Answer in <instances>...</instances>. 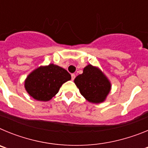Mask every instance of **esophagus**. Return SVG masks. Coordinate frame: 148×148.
<instances>
[{
    "label": "esophagus",
    "instance_id": "obj_1",
    "mask_svg": "<svg viewBox=\"0 0 148 148\" xmlns=\"http://www.w3.org/2000/svg\"><path fill=\"white\" fill-rule=\"evenodd\" d=\"M75 74H74V73L71 74V79H72V81L74 80V79H75Z\"/></svg>",
    "mask_w": 148,
    "mask_h": 148
}]
</instances>
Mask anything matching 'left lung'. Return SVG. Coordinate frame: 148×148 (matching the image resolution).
Returning <instances> with one entry per match:
<instances>
[{
    "label": "left lung",
    "instance_id": "1",
    "mask_svg": "<svg viewBox=\"0 0 148 148\" xmlns=\"http://www.w3.org/2000/svg\"><path fill=\"white\" fill-rule=\"evenodd\" d=\"M74 82L84 97L90 102L97 104L105 100L111 87L105 75L91 64L84 68L83 73L78 75Z\"/></svg>",
    "mask_w": 148,
    "mask_h": 148
}]
</instances>
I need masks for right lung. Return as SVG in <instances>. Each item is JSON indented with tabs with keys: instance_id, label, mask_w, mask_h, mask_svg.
<instances>
[{
	"instance_id": "1",
	"label": "right lung",
	"mask_w": 148,
	"mask_h": 148,
	"mask_svg": "<svg viewBox=\"0 0 148 148\" xmlns=\"http://www.w3.org/2000/svg\"><path fill=\"white\" fill-rule=\"evenodd\" d=\"M71 79L66 70L53 64L40 66L26 79L25 88L33 99L47 101L58 93L63 84Z\"/></svg>"
}]
</instances>
